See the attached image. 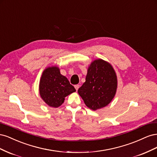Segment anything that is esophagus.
I'll return each instance as SVG.
<instances>
[{
	"instance_id": "34e87169",
	"label": "esophagus",
	"mask_w": 157,
	"mask_h": 157,
	"mask_svg": "<svg viewBox=\"0 0 157 157\" xmlns=\"http://www.w3.org/2000/svg\"><path fill=\"white\" fill-rule=\"evenodd\" d=\"M79 87H80V86L78 84H77V85H75V89H76V90H77V91L78 90Z\"/></svg>"
}]
</instances>
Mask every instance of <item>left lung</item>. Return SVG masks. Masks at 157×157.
<instances>
[{
  "label": "left lung",
  "instance_id": "8db88e82",
  "mask_svg": "<svg viewBox=\"0 0 157 157\" xmlns=\"http://www.w3.org/2000/svg\"><path fill=\"white\" fill-rule=\"evenodd\" d=\"M117 77L111 64L101 59H95L88 68L86 81L78 93L88 108L93 111L108 105L115 97Z\"/></svg>",
  "mask_w": 157,
  "mask_h": 157
}]
</instances>
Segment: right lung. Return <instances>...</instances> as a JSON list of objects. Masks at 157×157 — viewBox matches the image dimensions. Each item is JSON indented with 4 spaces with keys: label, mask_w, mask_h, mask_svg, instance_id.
Masks as SVG:
<instances>
[{
    "label": "right lung",
    "mask_w": 157,
    "mask_h": 157,
    "mask_svg": "<svg viewBox=\"0 0 157 157\" xmlns=\"http://www.w3.org/2000/svg\"><path fill=\"white\" fill-rule=\"evenodd\" d=\"M76 92L58 66H50L42 72L39 82L40 96L47 105L57 108L64 102L65 98Z\"/></svg>",
    "instance_id": "obj_1"
}]
</instances>
